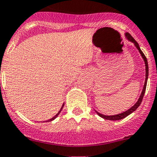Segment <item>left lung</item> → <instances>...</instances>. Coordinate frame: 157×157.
I'll use <instances>...</instances> for the list:
<instances>
[{"label":"left lung","mask_w":157,"mask_h":157,"mask_svg":"<svg viewBox=\"0 0 157 157\" xmlns=\"http://www.w3.org/2000/svg\"><path fill=\"white\" fill-rule=\"evenodd\" d=\"M126 38H127L128 40L130 41V42H132V43H134L135 46L137 48V50H139V52H140V54H141V57H142L143 59H144V63H145V72H146V73H145V81H144V88H143L142 92H141V95H140V98H139V99H138V100H137V103H136L135 104L133 105V106L131 107V108L129 109V110H127V111H125V112H122V113H121V114H115V115H111V116H107V115H104V114H99V112H97V111H95V112L97 113L99 116H100V117H101V118H104V119L112 120V121L122 119V118H126V116H128V115L131 114V113H133V111H135L136 110H137V107H138L139 106H140V104H141V101H142V99H143V97H144V92H145V89H146L147 80H148V61H147V58H146V57L144 56V54H143V52H142V51H141V49H140V46H139L138 43H137V42H136L135 39H134L133 37H132L131 35H130V34H129V33H126Z\"/></svg>","instance_id":"left-lung-1"}]
</instances>
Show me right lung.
<instances>
[{
	"label": "right lung",
	"mask_w": 157,
	"mask_h": 157,
	"mask_svg": "<svg viewBox=\"0 0 157 157\" xmlns=\"http://www.w3.org/2000/svg\"><path fill=\"white\" fill-rule=\"evenodd\" d=\"M63 107H64V103H63V105H62V108H61V110H60V111H59V112H58V114H56L55 116H54V117H53V118H50V119L47 120V121H46V122H50V121H52V120H54V118H56V117L58 116V114H60V112H61V111H62V108H63Z\"/></svg>",
	"instance_id": "add662e5"
}]
</instances>
